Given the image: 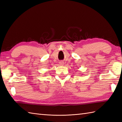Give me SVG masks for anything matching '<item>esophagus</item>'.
<instances>
[{"label":"esophagus","instance_id":"34e87169","mask_svg":"<svg viewBox=\"0 0 122 122\" xmlns=\"http://www.w3.org/2000/svg\"><path fill=\"white\" fill-rule=\"evenodd\" d=\"M60 65H61V66H63V64H64V62L63 61H61V62H60Z\"/></svg>","mask_w":122,"mask_h":122}]
</instances>
